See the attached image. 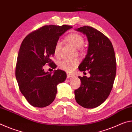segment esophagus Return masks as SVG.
<instances>
[{
	"mask_svg": "<svg viewBox=\"0 0 132 132\" xmlns=\"http://www.w3.org/2000/svg\"><path fill=\"white\" fill-rule=\"evenodd\" d=\"M73 76H74V75H73V74H70V73H67V77H68V79H69V78H71V77H73Z\"/></svg>",
	"mask_w": 132,
	"mask_h": 132,
	"instance_id": "34e87169",
	"label": "esophagus"
}]
</instances>
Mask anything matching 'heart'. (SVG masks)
Returning <instances> with one entry per match:
<instances>
[{"mask_svg": "<svg viewBox=\"0 0 132 132\" xmlns=\"http://www.w3.org/2000/svg\"><path fill=\"white\" fill-rule=\"evenodd\" d=\"M66 40L69 43L76 48H81L84 44V39L82 36L77 33H73L66 37ZM62 42L57 41L56 42L54 48V54L56 56L59 57L61 55ZM79 63L77 58L75 59H66L60 62L59 66L61 69L68 72H71L77 68Z\"/></svg>", "mask_w": 132, "mask_h": 132, "instance_id": "b5f03b06", "label": "heart"}]
</instances>
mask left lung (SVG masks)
Instances as JSON below:
<instances>
[{
    "mask_svg": "<svg viewBox=\"0 0 132 132\" xmlns=\"http://www.w3.org/2000/svg\"><path fill=\"white\" fill-rule=\"evenodd\" d=\"M76 30L86 35L88 41L87 53L79 69L88 70L91 76L79 77L81 85L75 91V99L84 108H94L105 101L113 87L117 71L115 52L108 38L92 27Z\"/></svg>",
    "mask_w": 132,
    "mask_h": 132,
    "instance_id": "left-lung-1",
    "label": "left lung"
}]
</instances>
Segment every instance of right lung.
<instances>
[{
	"label": "right lung",
	"mask_w": 132,
	"mask_h": 132,
	"mask_svg": "<svg viewBox=\"0 0 132 132\" xmlns=\"http://www.w3.org/2000/svg\"><path fill=\"white\" fill-rule=\"evenodd\" d=\"M72 28L68 25H49L42 27L27 35L21 44L18 54L15 77L19 89L29 104L38 108L48 106L54 101L57 85L66 79L61 70L53 74L45 72L44 66L51 68L56 64L51 59L59 37Z\"/></svg>",
	"instance_id": "right-lung-1"
}]
</instances>
